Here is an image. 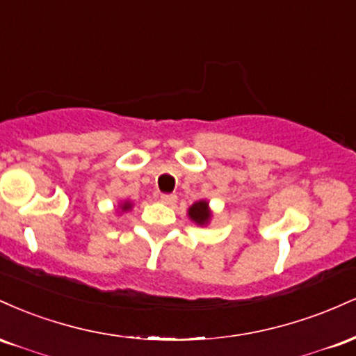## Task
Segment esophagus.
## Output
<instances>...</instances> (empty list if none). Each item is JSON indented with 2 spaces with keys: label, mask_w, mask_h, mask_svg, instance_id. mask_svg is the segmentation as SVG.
<instances>
[{
  "label": "esophagus",
  "mask_w": 356,
  "mask_h": 356,
  "mask_svg": "<svg viewBox=\"0 0 356 356\" xmlns=\"http://www.w3.org/2000/svg\"><path fill=\"white\" fill-rule=\"evenodd\" d=\"M161 201L164 202V204H167V206H172V204L177 201V195H174V194H162L161 195Z\"/></svg>",
  "instance_id": "esophagus-1"
}]
</instances>
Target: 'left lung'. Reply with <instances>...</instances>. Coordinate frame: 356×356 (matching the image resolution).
<instances>
[{"mask_svg":"<svg viewBox=\"0 0 356 356\" xmlns=\"http://www.w3.org/2000/svg\"><path fill=\"white\" fill-rule=\"evenodd\" d=\"M187 212H189V218L194 220L197 226H206V224L209 222V219L212 216L207 201H199V202L192 204Z\"/></svg>","mask_w":356,"mask_h":356,"instance_id":"left-lung-1","label":"left lung"}]
</instances>
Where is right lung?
<instances>
[{
    "label": "right lung",
    "mask_w": 356,
    "mask_h": 356,
    "mask_svg": "<svg viewBox=\"0 0 356 356\" xmlns=\"http://www.w3.org/2000/svg\"><path fill=\"white\" fill-rule=\"evenodd\" d=\"M120 209H122V212H125V211L132 209V204H130L129 201H125V202H124V204H122V206H120Z\"/></svg>",
    "instance_id": "right-lung-1"
}]
</instances>
